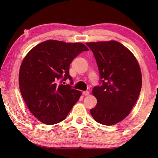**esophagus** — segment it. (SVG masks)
I'll return each mask as SVG.
<instances>
[{
    "instance_id": "esophagus-1",
    "label": "esophagus",
    "mask_w": 158,
    "mask_h": 158,
    "mask_svg": "<svg viewBox=\"0 0 158 158\" xmlns=\"http://www.w3.org/2000/svg\"><path fill=\"white\" fill-rule=\"evenodd\" d=\"M83 94L84 95V96H88V95L90 94V92L88 91V90H85V91L83 92Z\"/></svg>"
}]
</instances>
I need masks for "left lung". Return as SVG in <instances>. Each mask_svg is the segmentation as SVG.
<instances>
[{"label": "left lung", "mask_w": 158, "mask_h": 158, "mask_svg": "<svg viewBox=\"0 0 158 158\" xmlns=\"http://www.w3.org/2000/svg\"><path fill=\"white\" fill-rule=\"evenodd\" d=\"M99 70L100 85L92 93L97 104L90 109L101 124L114 125L126 118L137 102L142 88L139 64L127 47L116 41L86 43Z\"/></svg>", "instance_id": "8db88e82"}]
</instances>
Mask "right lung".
Masks as SVG:
<instances>
[{
  "label": "right lung",
  "instance_id": "add662e5",
  "mask_svg": "<svg viewBox=\"0 0 158 158\" xmlns=\"http://www.w3.org/2000/svg\"><path fill=\"white\" fill-rule=\"evenodd\" d=\"M88 51L82 43L47 40L34 47L19 70V88L31 113L45 124H57L67 117L81 92L73 89L70 64L79 54ZM67 79L70 84L64 85Z\"/></svg>",
  "mask_w": 158,
  "mask_h": 158
}]
</instances>
